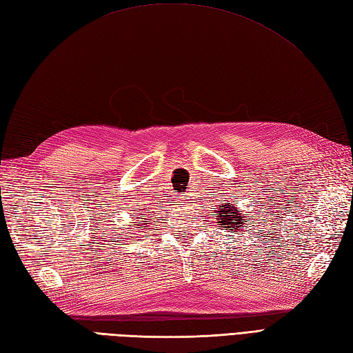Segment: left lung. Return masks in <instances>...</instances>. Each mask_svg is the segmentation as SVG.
Returning <instances> with one entry per match:
<instances>
[{
  "mask_svg": "<svg viewBox=\"0 0 353 353\" xmlns=\"http://www.w3.org/2000/svg\"><path fill=\"white\" fill-rule=\"evenodd\" d=\"M219 225L224 227V230H241V225L245 224V219L243 215L241 214L239 209H236L233 204H228V206H223V209L219 210Z\"/></svg>",
  "mask_w": 353,
  "mask_h": 353,
  "instance_id": "8db88e82",
  "label": "left lung"
}]
</instances>
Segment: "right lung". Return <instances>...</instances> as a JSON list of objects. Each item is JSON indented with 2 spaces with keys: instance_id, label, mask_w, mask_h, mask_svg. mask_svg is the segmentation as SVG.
Segmentation results:
<instances>
[{
  "instance_id": "1",
  "label": "right lung",
  "mask_w": 353,
  "mask_h": 353,
  "mask_svg": "<svg viewBox=\"0 0 353 353\" xmlns=\"http://www.w3.org/2000/svg\"><path fill=\"white\" fill-rule=\"evenodd\" d=\"M150 221H143V225L141 227H138V228H143V227H145V224H149Z\"/></svg>"
}]
</instances>
